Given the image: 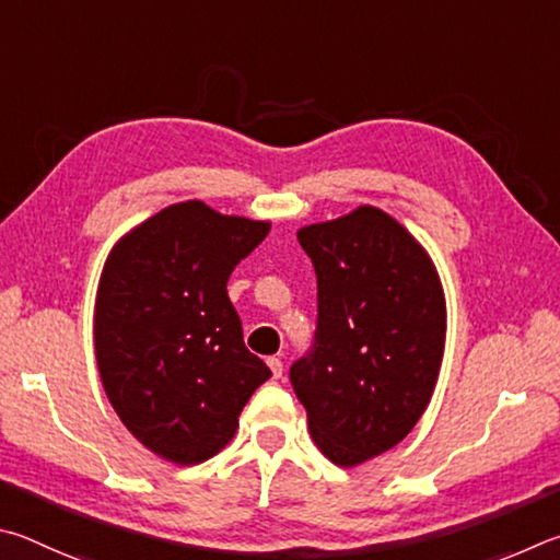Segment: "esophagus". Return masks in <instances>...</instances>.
<instances>
[{
	"label": "esophagus",
	"mask_w": 560,
	"mask_h": 560,
	"mask_svg": "<svg viewBox=\"0 0 560 560\" xmlns=\"http://www.w3.org/2000/svg\"><path fill=\"white\" fill-rule=\"evenodd\" d=\"M268 366H270L272 378H280V376H282V361H280L278 357H270V359H268Z\"/></svg>",
	"instance_id": "34e87169"
}]
</instances>
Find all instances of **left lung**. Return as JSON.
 Listing matches in <instances>:
<instances>
[{"instance_id": "obj_1", "label": "left lung", "mask_w": 560, "mask_h": 560, "mask_svg": "<svg viewBox=\"0 0 560 560\" xmlns=\"http://www.w3.org/2000/svg\"><path fill=\"white\" fill-rule=\"evenodd\" d=\"M317 272V337L290 369L315 445L339 467L396 447L433 398L447 307L433 258L376 206L302 225Z\"/></svg>"}]
</instances>
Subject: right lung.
I'll return each mask as SVG.
<instances>
[{
    "label": "right lung",
    "instance_id": "obj_1",
    "mask_svg": "<svg viewBox=\"0 0 560 560\" xmlns=\"http://www.w3.org/2000/svg\"><path fill=\"white\" fill-rule=\"evenodd\" d=\"M268 231L270 221L179 201L127 231L103 265L93 312L103 388L125 428L166 463L221 453L270 378L225 292Z\"/></svg>",
    "mask_w": 560,
    "mask_h": 560
}]
</instances>
